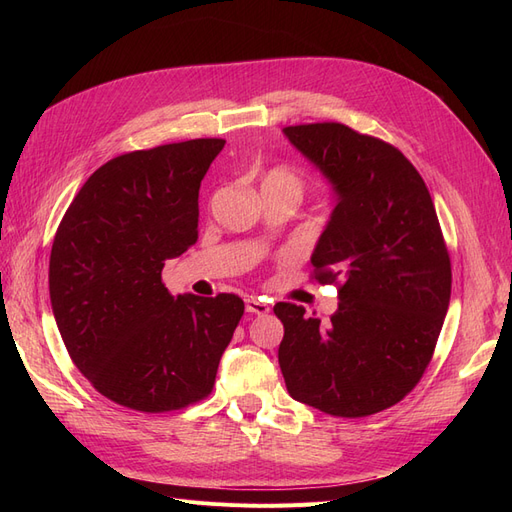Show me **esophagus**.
<instances>
[{"instance_id":"1","label":"esophagus","mask_w":512,"mask_h":512,"mask_svg":"<svg viewBox=\"0 0 512 512\" xmlns=\"http://www.w3.org/2000/svg\"><path fill=\"white\" fill-rule=\"evenodd\" d=\"M245 309L250 314H258V316H265V314H269V309H271V305L267 303V301H262V299H254V297H247L245 299Z\"/></svg>"}]
</instances>
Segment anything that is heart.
<instances>
[{
  "label": "heart",
  "instance_id": "1",
  "mask_svg": "<svg viewBox=\"0 0 512 512\" xmlns=\"http://www.w3.org/2000/svg\"><path fill=\"white\" fill-rule=\"evenodd\" d=\"M262 192H282L294 198L303 196V179L292 168L275 166L262 179Z\"/></svg>",
  "mask_w": 512,
  "mask_h": 512
}]
</instances>
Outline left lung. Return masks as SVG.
Instances as JSON below:
<instances>
[{"mask_svg":"<svg viewBox=\"0 0 512 512\" xmlns=\"http://www.w3.org/2000/svg\"><path fill=\"white\" fill-rule=\"evenodd\" d=\"M290 145L329 181L335 207L314 247L316 280L339 284L331 322L277 303V350L292 399L331 416L395 406L421 380L451 301V258L410 160L344 123L288 126Z\"/></svg>","mask_w":512,"mask_h":512,"instance_id":"obj_1","label":"left lung"}]
</instances>
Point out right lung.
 Returning a JSON list of instances; mask_svg holds the SVG:
<instances>
[{
    "label": "right lung",
    "instance_id": "right-lung-1",
    "mask_svg": "<svg viewBox=\"0 0 512 512\" xmlns=\"http://www.w3.org/2000/svg\"><path fill=\"white\" fill-rule=\"evenodd\" d=\"M226 141L123 153L100 166L61 220L49 292L81 374L119 406L170 412L213 389L243 316L237 294H173L166 260L198 241V190Z\"/></svg>",
    "mask_w": 512,
    "mask_h": 512
}]
</instances>
